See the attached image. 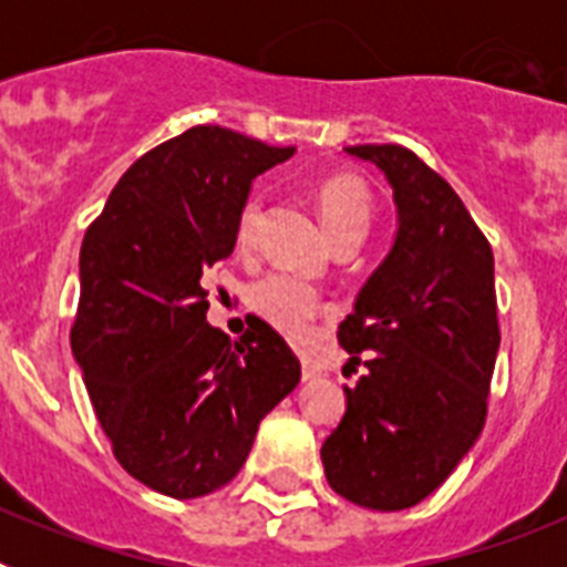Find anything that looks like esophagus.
<instances>
[{
    "mask_svg": "<svg viewBox=\"0 0 567 567\" xmlns=\"http://www.w3.org/2000/svg\"><path fill=\"white\" fill-rule=\"evenodd\" d=\"M300 378L307 380V383H309V380H318L320 369H318V365H312V363H303V369H300Z\"/></svg>",
    "mask_w": 567,
    "mask_h": 567,
    "instance_id": "34e87169",
    "label": "esophagus"
}]
</instances>
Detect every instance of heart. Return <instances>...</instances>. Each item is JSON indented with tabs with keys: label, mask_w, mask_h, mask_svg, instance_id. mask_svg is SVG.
<instances>
[{
	"label": "heart",
	"mask_w": 567,
	"mask_h": 567,
	"mask_svg": "<svg viewBox=\"0 0 567 567\" xmlns=\"http://www.w3.org/2000/svg\"><path fill=\"white\" fill-rule=\"evenodd\" d=\"M315 204L334 247H358L374 218L372 187L354 173L323 175L315 184ZM260 218H264V198L252 193L240 204L238 221H235V244L240 249L255 244ZM249 307L280 334L300 340L307 338L309 323L318 318L320 300L307 284L289 275H267L249 287Z\"/></svg>",
	"instance_id": "obj_1"
}]
</instances>
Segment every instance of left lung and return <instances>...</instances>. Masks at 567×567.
I'll return each instance as SVG.
<instances>
[{"instance_id": "1", "label": "left lung", "mask_w": 567, "mask_h": 567, "mask_svg": "<svg viewBox=\"0 0 567 567\" xmlns=\"http://www.w3.org/2000/svg\"><path fill=\"white\" fill-rule=\"evenodd\" d=\"M394 189L398 238L338 340L369 372L320 449L340 497L374 511L425 499L480 437L499 349L494 252L443 175L400 144H358Z\"/></svg>"}]
</instances>
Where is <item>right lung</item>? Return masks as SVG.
<instances>
[{
    "instance_id": "1",
    "label": "right lung",
    "mask_w": 567,
    "mask_h": 567,
    "mask_svg": "<svg viewBox=\"0 0 567 567\" xmlns=\"http://www.w3.org/2000/svg\"><path fill=\"white\" fill-rule=\"evenodd\" d=\"M295 147L198 124L144 153L90 224L70 346L115 460L175 499L221 488L300 360L255 318L240 340L207 323L204 275L235 249L252 178Z\"/></svg>"
}]
</instances>
